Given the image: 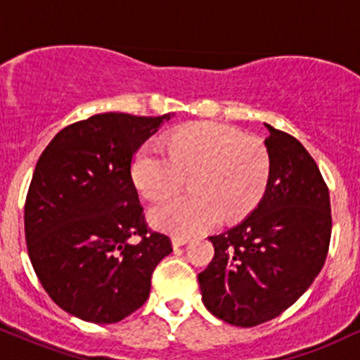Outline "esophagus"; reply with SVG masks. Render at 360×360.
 <instances>
[{
	"mask_svg": "<svg viewBox=\"0 0 360 360\" xmlns=\"http://www.w3.org/2000/svg\"><path fill=\"white\" fill-rule=\"evenodd\" d=\"M188 242H189V237H179V235H174V237H172V245H174V249L186 245Z\"/></svg>",
	"mask_w": 360,
	"mask_h": 360,
	"instance_id": "esophagus-1",
	"label": "esophagus"
}]
</instances>
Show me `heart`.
<instances>
[{
    "label": "heart",
    "mask_w": 360,
    "mask_h": 360,
    "mask_svg": "<svg viewBox=\"0 0 360 360\" xmlns=\"http://www.w3.org/2000/svg\"><path fill=\"white\" fill-rule=\"evenodd\" d=\"M188 174L193 193L167 198L148 214L157 229L181 237L255 208L269 184L271 157L260 140L237 128L200 123L169 135L166 147L146 142L131 160L134 183L150 200L179 189Z\"/></svg>",
    "instance_id": "obj_1"
}]
</instances>
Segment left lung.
Segmentation results:
<instances>
[{"label": "left lung", "mask_w": 360, "mask_h": 360, "mask_svg": "<svg viewBox=\"0 0 360 360\" xmlns=\"http://www.w3.org/2000/svg\"><path fill=\"white\" fill-rule=\"evenodd\" d=\"M266 193L245 220L210 237L212 262L198 274L205 307L235 326L279 316L311 286L332 235L330 194L316 162L295 137L267 125Z\"/></svg>", "instance_id": "8db88e82"}]
</instances>
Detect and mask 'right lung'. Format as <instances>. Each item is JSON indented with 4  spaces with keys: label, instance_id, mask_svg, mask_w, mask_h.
Returning a JSON list of instances; mask_svg holds the SVG:
<instances>
[{
    "label": "right lung",
    "instance_id": "1",
    "mask_svg": "<svg viewBox=\"0 0 360 360\" xmlns=\"http://www.w3.org/2000/svg\"><path fill=\"white\" fill-rule=\"evenodd\" d=\"M171 117L93 115L62 128L40 155L25 238L40 284L69 315L100 325L131 315L172 252L167 235L147 226L130 171L135 152Z\"/></svg>",
    "mask_w": 360,
    "mask_h": 360
}]
</instances>
